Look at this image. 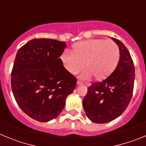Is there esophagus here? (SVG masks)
<instances>
[{"label":"esophagus","mask_w":146,"mask_h":146,"mask_svg":"<svg viewBox=\"0 0 146 146\" xmlns=\"http://www.w3.org/2000/svg\"><path fill=\"white\" fill-rule=\"evenodd\" d=\"M77 85H82V81H80V80H77Z\"/></svg>","instance_id":"1"}]
</instances>
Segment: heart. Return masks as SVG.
Returning <instances> with one entry per match:
<instances>
[{
	"mask_svg": "<svg viewBox=\"0 0 146 146\" xmlns=\"http://www.w3.org/2000/svg\"><path fill=\"white\" fill-rule=\"evenodd\" d=\"M60 59L64 68L72 74H81L84 80L105 79L115 69L120 59V50L118 45L111 40L91 39L74 45L73 52L66 51Z\"/></svg>",
	"mask_w": 146,
	"mask_h": 146,
	"instance_id": "b5f03b06",
	"label": "heart"
}]
</instances>
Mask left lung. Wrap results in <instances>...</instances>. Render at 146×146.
I'll return each instance as SVG.
<instances>
[{"label": "left lung", "mask_w": 146, "mask_h": 146, "mask_svg": "<svg viewBox=\"0 0 146 146\" xmlns=\"http://www.w3.org/2000/svg\"><path fill=\"white\" fill-rule=\"evenodd\" d=\"M112 39L119 47L118 65L106 79L88 87V93L82 101L87 117L96 123H108L120 116L128 107L133 94V60L121 41L115 38Z\"/></svg>", "instance_id": "left-lung-1"}]
</instances>
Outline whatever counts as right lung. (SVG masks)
<instances>
[{"mask_svg": "<svg viewBox=\"0 0 146 146\" xmlns=\"http://www.w3.org/2000/svg\"><path fill=\"white\" fill-rule=\"evenodd\" d=\"M66 44L33 38L17 52L11 85L17 103L28 116L47 122L58 116L77 79L64 68L60 56Z\"/></svg>", "mask_w": 146, "mask_h": 146, "instance_id": "1", "label": "right lung"}]
</instances>
